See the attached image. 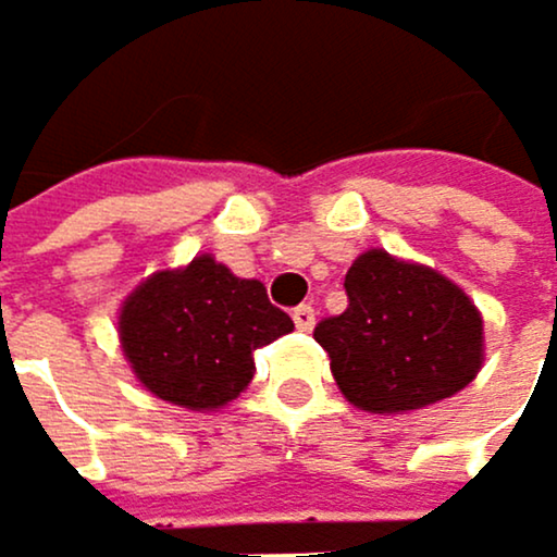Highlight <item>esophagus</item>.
<instances>
[{"instance_id":"1","label":"esophagus","mask_w":557,"mask_h":557,"mask_svg":"<svg viewBox=\"0 0 557 557\" xmlns=\"http://www.w3.org/2000/svg\"><path fill=\"white\" fill-rule=\"evenodd\" d=\"M294 324H297L300 331H311V327H314V307H311V304L294 307Z\"/></svg>"}]
</instances>
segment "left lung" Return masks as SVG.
<instances>
[{"label":"left lung","mask_w":557,"mask_h":557,"mask_svg":"<svg viewBox=\"0 0 557 557\" xmlns=\"http://www.w3.org/2000/svg\"><path fill=\"white\" fill-rule=\"evenodd\" d=\"M348 307L314 327L334 382L364 412H409L467 388L484 358V321L443 273L361 253L348 276Z\"/></svg>","instance_id":"obj_1"}]
</instances>
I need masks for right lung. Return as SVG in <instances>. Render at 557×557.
<instances>
[{"label": "right lung", "mask_w": 557, "mask_h": 557, "mask_svg": "<svg viewBox=\"0 0 557 557\" xmlns=\"http://www.w3.org/2000/svg\"><path fill=\"white\" fill-rule=\"evenodd\" d=\"M121 348L158 399L219 409L250 385L257 348L294 331L260 281H239L212 257L162 270L121 307Z\"/></svg>", "instance_id": "obj_1"}]
</instances>
